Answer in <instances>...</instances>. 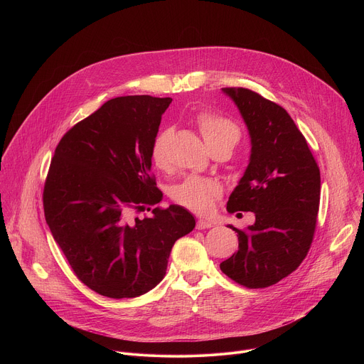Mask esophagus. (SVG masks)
<instances>
[{
  "mask_svg": "<svg viewBox=\"0 0 364 364\" xmlns=\"http://www.w3.org/2000/svg\"><path fill=\"white\" fill-rule=\"evenodd\" d=\"M212 226H213V223H212L210 220H205V219H198V220H197V225H196V228H197L198 230L209 229V228H212Z\"/></svg>",
  "mask_w": 364,
  "mask_h": 364,
  "instance_id": "obj_1",
  "label": "esophagus"
}]
</instances>
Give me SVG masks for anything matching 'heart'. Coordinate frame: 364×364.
<instances>
[{
  "instance_id": "heart-1",
  "label": "heart",
  "mask_w": 364,
  "mask_h": 364,
  "mask_svg": "<svg viewBox=\"0 0 364 364\" xmlns=\"http://www.w3.org/2000/svg\"><path fill=\"white\" fill-rule=\"evenodd\" d=\"M197 127L205 145L209 148L223 144L233 149L240 138V131L237 125L229 118L220 115L203 112L197 117ZM170 135V129H163L152 141L151 159L157 167H164L167 163L166 148ZM220 193L222 187L218 181L197 176H188L171 188V197L177 203L198 213L209 212Z\"/></svg>"
}]
</instances>
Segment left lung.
Masks as SVG:
<instances>
[{
    "instance_id": "8db88e82",
    "label": "left lung",
    "mask_w": 364,
    "mask_h": 364,
    "mask_svg": "<svg viewBox=\"0 0 364 364\" xmlns=\"http://www.w3.org/2000/svg\"><path fill=\"white\" fill-rule=\"evenodd\" d=\"M222 90L237 107L252 145L228 212H252L255 223L245 232L229 225L237 232L239 249L220 269L246 288H265L295 271L308 253L320 205V168L282 107L245 87Z\"/></svg>"
}]
</instances>
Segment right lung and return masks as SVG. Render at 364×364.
<instances>
[{
    "label": "right lung",
    "instance_id": "1",
    "mask_svg": "<svg viewBox=\"0 0 364 364\" xmlns=\"http://www.w3.org/2000/svg\"><path fill=\"white\" fill-rule=\"evenodd\" d=\"M171 100L111 99L66 132L51 159L46 222L76 277L103 296L135 298L157 287L173 245L196 226L178 204L129 218V210L161 200L151 145Z\"/></svg>",
    "mask_w": 364,
    "mask_h": 364
}]
</instances>
